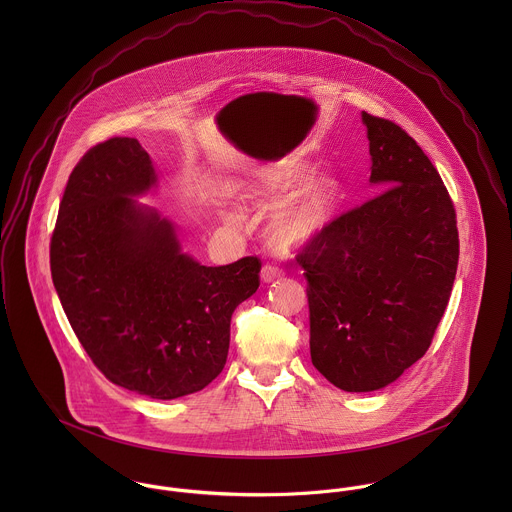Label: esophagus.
I'll return each instance as SVG.
<instances>
[{"mask_svg": "<svg viewBox=\"0 0 512 512\" xmlns=\"http://www.w3.org/2000/svg\"><path fill=\"white\" fill-rule=\"evenodd\" d=\"M282 276H284V270H282V268L272 266V264H264V268H262V280H264L266 284L276 282V280H280Z\"/></svg>", "mask_w": 512, "mask_h": 512, "instance_id": "esophagus-1", "label": "esophagus"}]
</instances>
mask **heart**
Returning <instances> with one entry per match:
<instances>
[{"label": "heart", "instance_id": "1", "mask_svg": "<svg viewBox=\"0 0 512 512\" xmlns=\"http://www.w3.org/2000/svg\"><path fill=\"white\" fill-rule=\"evenodd\" d=\"M305 173L307 169L295 163L268 167L260 173L254 195L268 205H276L305 179ZM335 195L337 187L327 177H317L305 183L292 201L270 220L268 234L272 242L286 250L309 242L331 217Z\"/></svg>", "mask_w": 512, "mask_h": 512}]
</instances>
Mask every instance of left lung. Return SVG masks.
<instances>
[{
    "mask_svg": "<svg viewBox=\"0 0 512 512\" xmlns=\"http://www.w3.org/2000/svg\"><path fill=\"white\" fill-rule=\"evenodd\" d=\"M363 124L370 183L382 191L295 256L307 280L311 363L347 392L384 388L426 355L459 260L438 169L398 124L366 112Z\"/></svg>",
    "mask_w": 512,
    "mask_h": 512,
    "instance_id": "8db88e82",
    "label": "left lung"
}]
</instances>
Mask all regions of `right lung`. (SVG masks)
<instances>
[{
	"label": "right lung",
	"instance_id": "obj_1",
	"mask_svg": "<svg viewBox=\"0 0 512 512\" xmlns=\"http://www.w3.org/2000/svg\"><path fill=\"white\" fill-rule=\"evenodd\" d=\"M155 185L136 138L90 147L51 236V276L74 335L114 384L157 400L203 390L226 363L230 317L260 286L258 256L201 266L173 224L134 199Z\"/></svg>",
	"mask_w": 512,
	"mask_h": 512
}]
</instances>
